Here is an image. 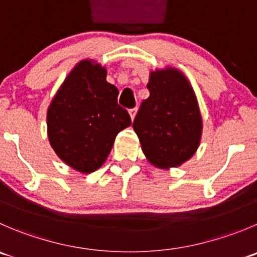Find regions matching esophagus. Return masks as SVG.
<instances>
[{
	"mask_svg": "<svg viewBox=\"0 0 257 257\" xmlns=\"http://www.w3.org/2000/svg\"><path fill=\"white\" fill-rule=\"evenodd\" d=\"M136 114H137V108H133V109H131V110H129V115H131L132 120L136 118Z\"/></svg>",
	"mask_w": 257,
	"mask_h": 257,
	"instance_id": "esophagus-1",
	"label": "esophagus"
}]
</instances>
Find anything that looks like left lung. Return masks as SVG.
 Returning <instances> with one entry per match:
<instances>
[{
	"instance_id": "left-lung-1",
	"label": "left lung",
	"mask_w": 257,
	"mask_h": 257,
	"mask_svg": "<svg viewBox=\"0 0 257 257\" xmlns=\"http://www.w3.org/2000/svg\"><path fill=\"white\" fill-rule=\"evenodd\" d=\"M149 98L133 128L152 166L169 169L192 158L201 143L202 116L197 96L181 70L172 66L149 73Z\"/></svg>"
}]
</instances>
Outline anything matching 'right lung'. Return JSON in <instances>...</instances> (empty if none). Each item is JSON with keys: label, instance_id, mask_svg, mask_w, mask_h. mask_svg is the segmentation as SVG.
Instances as JSON below:
<instances>
[{"label": "right lung", "instance_id": "1", "mask_svg": "<svg viewBox=\"0 0 257 257\" xmlns=\"http://www.w3.org/2000/svg\"><path fill=\"white\" fill-rule=\"evenodd\" d=\"M118 94L98 61L84 59L74 66L46 115L50 146L64 163L84 174L103 166L116 134L132 124Z\"/></svg>", "mask_w": 257, "mask_h": 257}]
</instances>
